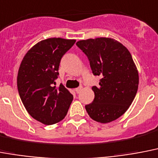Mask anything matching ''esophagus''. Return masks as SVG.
I'll use <instances>...</instances> for the list:
<instances>
[{
    "label": "esophagus",
    "instance_id": "1",
    "mask_svg": "<svg viewBox=\"0 0 158 158\" xmlns=\"http://www.w3.org/2000/svg\"><path fill=\"white\" fill-rule=\"evenodd\" d=\"M81 89H82V87H81V86L77 87V88H76V89H75L76 93H77V94H79V93H80L81 90Z\"/></svg>",
    "mask_w": 158,
    "mask_h": 158
}]
</instances>
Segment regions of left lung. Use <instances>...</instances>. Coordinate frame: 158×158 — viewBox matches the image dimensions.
Wrapping results in <instances>:
<instances>
[{"mask_svg": "<svg viewBox=\"0 0 158 158\" xmlns=\"http://www.w3.org/2000/svg\"><path fill=\"white\" fill-rule=\"evenodd\" d=\"M89 61L92 73L101 79L92 87L94 99L85 105L92 119L108 123L126 113L138 90L139 73L131 53L119 41L108 37L77 42Z\"/></svg>", "mask_w": 158, "mask_h": 158, "instance_id": "8db88e82", "label": "left lung"}]
</instances>
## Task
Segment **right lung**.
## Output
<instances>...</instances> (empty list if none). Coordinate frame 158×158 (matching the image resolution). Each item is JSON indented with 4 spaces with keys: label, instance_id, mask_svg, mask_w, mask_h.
Masks as SVG:
<instances>
[{
    "label": "right lung",
    "instance_id": "1",
    "mask_svg": "<svg viewBox=\"0 0 158 158\" xmlns=\"http://www.w3.org/2000/svg\"><path fill=\"white\" fill-rule=\"evenodd\" d=\"M76 40L49 38L32 46L23 59L17 77L20 99L27 113L45 125L60 122L67 115L73 94L56 86L62 57Z\"/></svg>",
    "mask_w": 158,
    "mask_h": 158
}]
</instances>
